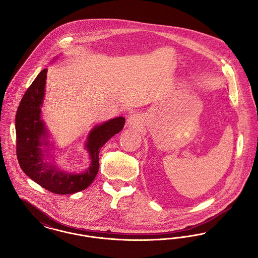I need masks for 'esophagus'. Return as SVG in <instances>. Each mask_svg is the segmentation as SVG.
I'll return each mask as SVG.
<instances>
[{
    "mask_svg": "<svg viewBox=\"0 0 258 258\" xmlns=\"http://www.w3.org/2000/svg\"><path fill=\"white\" fill-rule=\"evenodd\" d=\"M127 123L132 126H138L141 123V117L137 114H133L127 119Z\"/></svg>",
    "mask_w": 258,
    "mask_h": 258,
    "instance_id": "34e87169",
    "label": "esophagus"
}]
</instances>
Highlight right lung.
Returning a JSON list of instances; mask_svg holds the SVG:
<instances>
[{"label": "right lung", "mask_w": 258, "mask_h": 258, "mask_svg": "<svg viewBox=\"0 0 258 258\" xmlns=\"http://www.w3.org/2000/svg\"><path fill=\"white\" fill-rule=\"evenodd\" d=\"M46 72L47 69L42 70L33 81L17 109L16 156L21 169L40 186L54 194H73L86 189L93 181L99 168V151L111 137L121 132L124 118H115L92 130L87 143L91 164L86 172L72 174L49 166L44 161L40 147L41 137L46 136V128L41 120V106L45 94Z\"/></svg>", "instance_id": "add662e5"}]
</instances>
